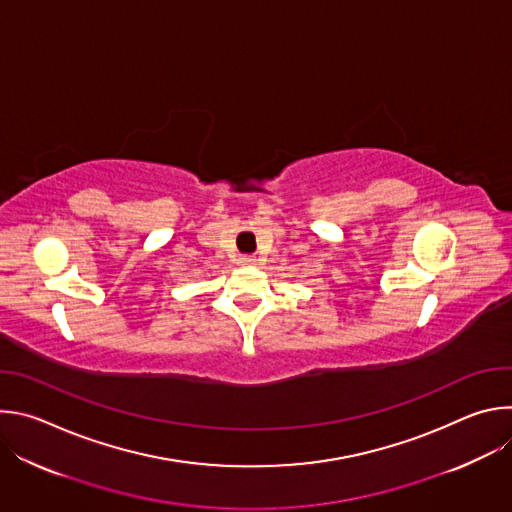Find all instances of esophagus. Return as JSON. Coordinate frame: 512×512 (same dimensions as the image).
Returning <instances> with one entry per match:
<instances>
[{
  "label": "esophagus",
  "mask_w": 512,
  "mask_h": 512,
  "mask_svg": "<svg viewBox=\"0 0 512 512\" xmlns=\"http://www.w3.org/2000/svg\"><path fill=\"white\" fill-rule=\"evenodd\" d=\"M255 263H257V259L253 255H241L239 257V265H243V267H251Z\"/></svg>",
  "instance_id": "esophagus-1"
}]
</instances>
